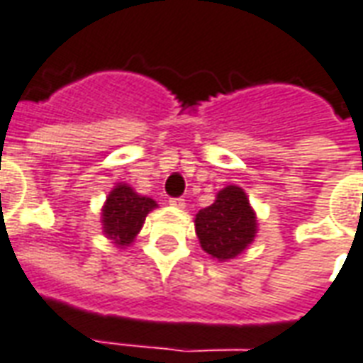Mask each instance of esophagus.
Instances as JSON below:
<instances>
[{"label":"esophagus","mask_w":363,"mask_h":363,"mask_svg":"<svg viewBox=\"0 0 363 363\" xmlns=\"http://www.w3.org/2000/svg\"><path fill=\"white\" fill-rule=\"evenodd\" d=\"M170 205L176 208H185V201L184 199H170Z\"/></svg>","instance_id":"1"}]
</instances>
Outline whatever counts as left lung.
Here are the masks:
<instances>
[{
  "mask_svg": "<svg viewBox=\"0 0 363 363\" xmlns=\"http://www.w3.org/2000/svg\"><path fill=\"white\" fill-rule=\"evenodd\" d=\"M195 234L213 259L230 261L250 247L257 236V214L240 185H226L211 207L195 214Z\"/></svg>",
  "mask_w": 363,
  "mask_h": 363,
  "instance_id": "obj_1",
  "label": "left lung"
}]
</instances>
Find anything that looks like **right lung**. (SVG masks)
Here are the masks:
<instances>
[{
	"label": "right lung",
	"mask_w": 363,
	"mask_h": 363,
	"mask_svg": "<svg viewBox=\"0 0 363 363\" xmlns=\"http://www.w3.org/2000/svg\"><path fill=\"white\" fill-rule=\"evenodd\" d=\"M158 207L155 199L147 195L137 193L127 184H116L113 189L108 193L100 222L102 232L108 240H112L116 247H127L131 245L137 234L141 232L145 218L150 211Z\"/></svg>",
	"instance_id": "right-lung-1"
}]
</instances>
